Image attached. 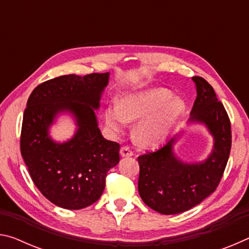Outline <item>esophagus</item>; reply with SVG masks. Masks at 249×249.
<instances>
[{
    "label": "esophagus",
    "instance_id": "1",
    "mask_svg": "<svg viewBox=\"0 0 249 249\" xmlns=\"http://www.w3.org/2000/svg\"><path fill=\"white\" fill-rule=\"evenodd\" d=\"M120 154H121L122 157H132V156L134 155L133 151L130 150V149L128 148V147H126V146L122 147Z\"/></svg>",
    "mask_w": 249,
    "mask_h": 249
}]
</instances>
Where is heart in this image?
<instances>
[{"label":"heart","mask_w":249,"mask_h":249,"mask_svg":"<svg viewBox=\"0 0 249 249\" xmlns=\"http://www.w3.org/2000/svg\"><path fill=\"white\" fill-rule=\"evenodd\" d=\"M185 101L174 95L165 88H150L126 92L119 105L112 104L104 109V122L109 130L121 133L127 122H137L133 130L135 142L142 147L159 145L172 127L184 115Z\"/></svg>","instance_id":"obj_1"}]
</instances>
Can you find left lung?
<instances>
[{
  "mask_svg": "<svg viewBox=\"0 0 249 249\" xmlns=\"http://www.w3.org/2000/svg\"><path fill=\"white\" fill-rule=\"evenodd\" d=\"M196 98L187 125H203L213 138L205 159L187 162L175 153L183 130H179L154 153L137 158L140 163L138 192L142 200L156 212L179 214L200 204L215 191L229 160L231 135L229 115L215 92L201 77H193Z\"/></svg>",
  "mask_w": 249,
  "mask_h": 249,
  "instance_id": "8db88e82",
  "label": "left lung"
}]
</instances>
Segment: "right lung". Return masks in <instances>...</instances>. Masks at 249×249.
<instances>
[{"label":"right lung","instance_id":"obj_1","mask_svg":"<svg viewBox=\"0 0 249 249\" xmlns=\"http://www.w3.org/2000/svg\"><path fill=\"white\" fill-rule=\"evenodd\" d=\"M109 72L61 75L39 84L24 112L20 153L32 180L59 208L80 210L100 199L105 177L120 161V145L105 140L95 111ZM62 115L76 125L74 136L54 141L50 128Z\"/></svg>","mask_w":249,"mask_h":249}]
</instances>
